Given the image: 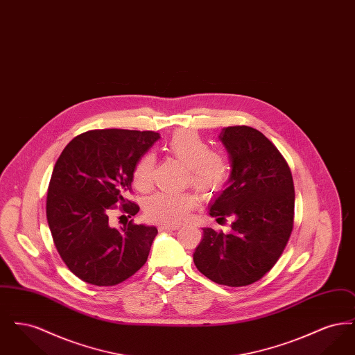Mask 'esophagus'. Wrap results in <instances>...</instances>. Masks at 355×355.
<instances>
[{"label": "esophagus", "instance_id": "34e87169", "mask_svg": "<svg viewBox=\"0 0 355 355\" xmlns=\"http://www.w3.org/2000/svg\"><path fill=\"white\" fill-rule=\"evenodd\" d=\"M178 225H169V223H162L161 226H159V229L161 230H178Z\"/></svg>", "mask_w": 355, "mask_h": 355}]
</instances>
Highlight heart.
<instances>
[{
	"instance_id": "obj_1",
	"label": "heart",
	"mask_w": 355,
	"mask_h": 355,
	"mask_svg": "<svg viewBox=\"0 0 355 355\" xmlns=\"http://www.w3.org/2000/svg\"><path fill=\"white\" fill-rule=\"evenodd\" d=\"M166 150L171 157L187 168V182L203 197H211L225 185L229 171L226 162L211 153L207 144L197 133L191 130H181L170 138ZM154 157L144 155L135 165L133 173L135 186L146 191L150 189L154 174ZM196 206V198L190 193L168 194L157 193L145 205V214L149 220L178 225L189 217Z\"/></svg>"
}]
</instances>
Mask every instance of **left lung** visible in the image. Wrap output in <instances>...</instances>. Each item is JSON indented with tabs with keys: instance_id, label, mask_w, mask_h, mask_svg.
I'll return each instance as SVG.
<instances>
[{
	"instance_id": "1",
	"label": "left lung",
	"mask_w": 355,
	"mask_h": 355,
	"mask_svg": "<svg viewBox=\"0 0 355 355\" xmlns=\"http://www.w3.org/2000/svg\"><path fill=\"white\" fill-rule=\"evenodd\" d=\"M230 177L209 214L229 233L202 227L193 254L197 269L216 284L238 287L261 279L275 265L293 230L294 185L286 161L270 141L249 126L222 129Z\"/></svg>"
}]
</instances>
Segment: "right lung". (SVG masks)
Returning <instances> with one entry per match:
<instances>
[{"label":"right lung","mask_w":355,"mask_h":355,"mask_svg":"<svg viewBox=\"0 0 355 355\" xmlns=\"http://www.w3.org/2000/svg\"><path fill=\"white\" fill-rule=\"evenodd\" d=\"M159 133L90 130L73 138L51 173L46 218L69 270L96 286H113L139 270L158 230L145 223L114 227L110 211L121 203L129 218L139 206L125 200L135 165Z\"/></svg>","instance_id":"obj_1"}]
</instances>
